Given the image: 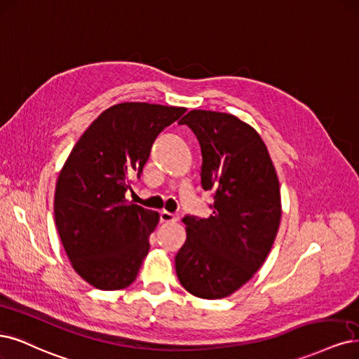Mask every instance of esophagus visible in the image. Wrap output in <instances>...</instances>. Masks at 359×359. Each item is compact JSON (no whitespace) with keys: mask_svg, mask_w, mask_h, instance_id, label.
<instances>
[{"mask_svg":"<svg viewBox=\"0 0 359 359\" xmlns=\"http://www.w3.org/2000/svg\"><path fill=\"white\" fill-rule=\"evenodd\" d=\"M180 219L178 214H172L168 211H162L160 212V221L162 222H177Z\"/></svg>","mask_w":359,"mask_h":359,"instance_id":"obj_1","label":"esophagus"}]
</instances>
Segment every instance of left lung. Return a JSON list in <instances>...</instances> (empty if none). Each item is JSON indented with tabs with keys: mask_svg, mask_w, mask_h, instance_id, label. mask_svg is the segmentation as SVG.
I'll return each mask as SVG.
<instances>
[{
	"mask_svg": "<svg viewBox=\"0 0 359 359\" xmlns=\"http://www.w3.org/2000/svg\"><path fill=\"white\" fill-rule=\"evenodd\" d=\"M180 125L202 151L203 190L212 215H185L187 241L175 257L181 285L196 297H227L262 267L280 222L279 181L267 148L250 126L226 113L193 109Z\"/></svg>",
	"mask_w": 359,
	"mask_h": 359,
	"instance_id": "obj_1",
	"label": "left lung"
}]
</instances>
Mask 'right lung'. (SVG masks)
Here are the masks:
<instances>
[{
  "label": "right lung",
  "instance_id": "1",
  "mask_svg": "<svg viewBox=\"0 0 359 359\" xmlns=\"http://www.w3.org/2000/svg\"><path fill=\"white\" fill-rule=\"evenodd\" d=\"M182 107L123 102L86 130L62 168L55 219L74 270L97 290L129 287L150 250L158 214L126 201L140 180L157 135Z\"/></svg>",
  "mask_w": 359,
  "mask_h": 359
}]
</instances>
